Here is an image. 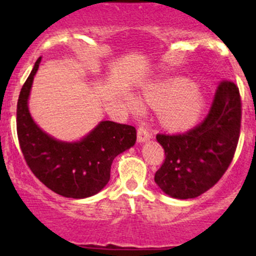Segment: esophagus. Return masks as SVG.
<instances>
[{
	"label": "esophagus",
	"instance_id": "1",
	"mask_svg": "<svg viewBox=\"0 0 256 256\" xmlns=\"http://www.w3.org/2000/svg\"><path fill=\"white\" fill-rule=\"evenodd\" d=\"M152 138V134L149 132L148 128H146V126L142 125L138 128V131H137V140L140 143H143V142H146V140H149Z\"/></svg>",
	"mask_w": 256,
	"mask_h": 256
}]
</instances>
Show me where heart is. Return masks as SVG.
<instances>
[{
    "label": "heart",
    "mask_w": 256,
    "mask_h": 256,
    "mask_svg": "<svg viewBox=\"0 0 256 256\" xmlns=\"http://www.w3.org/2000/svg\"><path fill=\"white\" fill-rule=\"evenodd\" d=\"M143 101L155 108L161 106L158 112L161 124L172 130L190 128L201 116L204 108V100L200 90L195 85H188L183 79L146 92ZM128 104L132 110H140V104L136 98H128Z\"/></svg>",
    "instance_id": "obj_1"
}]
</instances>
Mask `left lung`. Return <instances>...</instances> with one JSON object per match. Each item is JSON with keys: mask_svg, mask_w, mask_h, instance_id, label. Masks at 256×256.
I'll list each match as a JSON object with an SVG mask.
<instances>
[{"mask_svg": "<svg viewBox=\"0 0 256 256\" xmlns=\"http://www.w3.org/2000/svg\"><path fill=\"white\" fill-rule=\"evenodd\" d=\"M240 107L237 85L222 80L204 122L184 134H156L165 161L154 179L164 192L174 198H194L218 183L236 152Z\"/></svg>", "mask_w": 256, "mask_h": 256, "instance_id": "1", "label": "left lung"}]
</instances>
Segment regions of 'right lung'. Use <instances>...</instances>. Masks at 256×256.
<instances>
[{"instance_id": "add662e5", "label": "right lung", "mask_w": 256, "mask_h": 256, "mask_svg": "<svg viewBox=\"0 0 256 256\" xmlns=\"http://www.w3.org/2000/svg\"><path fill=\"white\" fill-rule=\"evenodd\" d=\"M42 58L20 91L16 106V132L26 164L46 188L58 195L85 198L96 195L110 178L114 158L136 143V128L101 122L77 142H64L38 126L28 110V96Z\"/></svg>"}]
</instances>
